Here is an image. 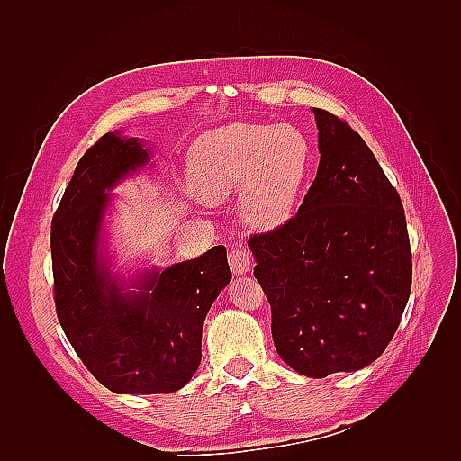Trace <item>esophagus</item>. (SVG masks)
Here are the masks:
<instances>
[{"instance_id": "1", "label": "esophagus", "mask_w": 461, "mask_h": 461, "mask_svg": "<svg viewBox=\"0 0 461 461\" xmlns=\"http://www.w3.org/2000/svg\"><path fill=\"white\" fill-rule=\"evenodd\" d=\"M229 265L234 275H246L252 269V258H249V252H246L244 248L232 249L229 254Z\"/></svg>"}]
</instances>
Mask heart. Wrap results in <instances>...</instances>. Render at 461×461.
I'll use <instances>...</instances> for the list:
<instances>
[{
  "label": "heart",
  "instance_id": "b5f03b06",
  "mask_svg": "<svg viewBox=\"0 0 461 461\" xmlns=\"http://www.w3.org/2000/svg\"><path fill=\"white\" fill-rule=\"evenodd\" d=\"M310 159L308 140L290 124L234 122L196 138L186 171L196 196L222 202L240 192L246 225L269 230L294 212Z\"/></svg>",
  "mask_w": 461,
  "mask_h": 461
}]
</instances>
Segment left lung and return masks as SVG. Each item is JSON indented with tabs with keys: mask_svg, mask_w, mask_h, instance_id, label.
Masks as SVG:
<instances>
[{
	"mask_svg": "<svg viewBox=\"0 0 461 461\" xmlns=\"http://www.w3.org/2000/svg\"><path fill=\"white\" fill-rule=\"evenodd\" d=\"M317 176L283 227L249 236L278 356L323 379L364 369L393 340L411 290L396 188L356 131L313 107Z\"/></svg>",
	"mask_w": 461,
	"mask_h": 461,
	"instance_id": "1",
	"label": "left lung"
}]
</instances>
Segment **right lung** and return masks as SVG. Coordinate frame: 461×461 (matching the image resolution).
Returning a JSON list of instances; mask_svg holds the SVG:
<instances>
[{
    "instance_id": "1",
    "label": "right lung",
    "mask_w": 461,
    "mask_h": 461,
    "mask_svg": "<svg viewBox=\"0 0 461 461\" xmlns=\"http://www.w3.org/2000/svg\"><path fill=\"white\" fill-rule=\"evenodd\" d=\"M151 156L144 140L107 132L80 158L51 222L59 323L82 364L117 394H167L192 379L205 315L232 276L225 246L167 269H111V190Z\"/></svg>"
}]
</instances>
